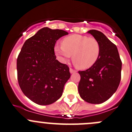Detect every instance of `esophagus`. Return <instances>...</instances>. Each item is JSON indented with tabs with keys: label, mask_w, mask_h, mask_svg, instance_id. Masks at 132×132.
I'll list each match as a JSON object with an SVG mask.
<instances>
[{
	"label": "esophagus",
	"mask_w": 132,
	"mask_h": 132,
	"mask_svg": "<svg viewBox=\"0 0 132 132\" xmlns=\"http://www.w3.org/2000/svg\"><path fill=\"white\" fill-rule=\"evenodd\" d=\"M70 73H76V70H73L72 68H70Z\"/></svg>",
	"instance_id": "esophagus-1"
}]
</instances>
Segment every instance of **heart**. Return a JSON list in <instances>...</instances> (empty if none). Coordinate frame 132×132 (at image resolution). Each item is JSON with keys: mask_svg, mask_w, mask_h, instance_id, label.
I'll return each instance as SVG.
<instances>
[{"mask_svg": "<svg viewBox=\"0 0 132 132\" xmlns=\"http://www.w3.org/2000/svg\"><path fill=\"white\" fill-rule=\"evenodd\" d=\"M61 44L55 46L56 55L63 62L72 56L73 63L81 70L94 66L100 56V44L94 38L72 34L64 38Z\"/></svg>", "mask_w": 132, "mask_h": 132, "instance_id": "1", "label": "heart"}]
</instances>
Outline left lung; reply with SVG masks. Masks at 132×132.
I'll use <instances>...</instances> for the list:
<instances>
[{
    "instance_id": "1",
    "label": "left lung",
    "mask_w": 132,
    "mask_h": 132,
    "mask_svg": "<svg viewBox=\"0 0 132 132\" xmlns=\"http://www.w3.org/2000/svg\"><path fill=\"white\" fill-rule=\"evenodd\" d=\"M87 33L99 42L101 54L96 63L85 71H79L78 91L85 102L99 104L108 100L116 92L121 79L122 62L117 47L101 32Z\"/></svg>"
}]
</instances>
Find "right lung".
<instances>
[{"label":"right lung","instance_id":"obj_1","mask_svg":"<svg viewBox=\"0 0 132 132\" xmlns=\"http://www.w3.org/2000/svg\"><path fill=\"white\" fill-rule=\"evenodd\" d=\"M68 34L44 27L25 41L17 59L18 79L23 94L38 105H46L62 96L70 77L69 68L56 60V42Z\"/></svg>","mask_w":132,"mask_h":132}]
</instances>
